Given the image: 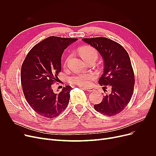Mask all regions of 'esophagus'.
Listing matches in <instances>:
<instances>
[{
	"label": "esophagus",
	"instance_id": "obj_1",
	"mask_svg": "<svg viewBox=\"0 0 156 156\" xmlns=\"http://www.w3.org/2000/svg\"><path fill=\"white\" fill-rule=\"evenodd\" d=\"M84 90H86L87 92H94V89L93 88H90V87H87V88H84Z\"/></svg>",
	"mask_w": 156,
	"mask_h": 156
}]
</instances>
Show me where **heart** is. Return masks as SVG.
<instances>
[{
	"mask_svg": "<svg viewBox=\"0 0 156 156\" xmlns=\"http://www.w3.org/2000/svg\"><path fill=\"white\" fill-rule=\"evenodd\" d=\"M79 53L81 58L87 62L90 59H96L98 58V52L93 47L90 45L83 46L79 50ZM70 56L69 55L65 60V64H66L69 60ZM92 77L91 74L89 73H75L71 76L68 81L72 84H76L79 86H85L89 83V80Z\"/></svg>",
	"mask_w": 156,
	"mask_h": 156,
	"instance_id": "1",
	"label": "heart"
}]
</instances>
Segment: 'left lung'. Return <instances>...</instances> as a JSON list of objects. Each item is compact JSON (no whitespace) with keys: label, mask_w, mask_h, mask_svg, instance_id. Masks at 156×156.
I'll list each match as a JSON object with an SVG mask.
<instances>
[{"label":"left lung","mask_w":156,"mask_h":156,"mask_svg":"<svg viewBox=\"0 0 156 156\" xmlns=\"http://www.w3.org/2000/svg\"><path fill=\"white\" fill-rule=\"evenodd\" d=\"M83 40L101 54L104 60V72L98 83L103 86L104 91L107 87L111 90L102 101L94 107L105 116L119 114L128 104L133 93L135 75L129 56L120 44L107 37L83 38Z\"/></svg>","instance_id":"left-lung-1"}]
</instances>
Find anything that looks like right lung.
<instances>
[{
	"mask_svg": "<svg viewBox=\"0 0 156 156\" xmlns=\"http://www.w3.org/2000/svg\"><path fill=\"white\" fill-rule=\"evenodd\" d=\"M77 38L49 36L35 45L21 66V82L23 94L30 107L39 115L52 119L67 107L70 86L54 93L52 84L61 72V56L64 49Z\"/></svg>",
	"mask_w": 156,
	"mask_h": 156,
	"instance_id": "add662e5",
	"label": "right lung"
}]
</instances>
